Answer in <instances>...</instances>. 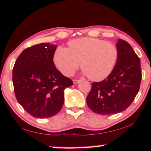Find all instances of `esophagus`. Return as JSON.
<instances>
[{
  "mask_svg": "<svg viewBox=\"0 0 151 151\" xmlns=\"http://www.w3.org/2000/svg\"><path fill=\"white\" fill-rule=\"evenodd\" d=\"M80 82V80H73V83L74 84H77Z\"/></svg>",
  "mask_w": 151,
  "mask_h": 151,
  "instance_id": "34e87169",
  "label": "esophagus"
}]
</instances>
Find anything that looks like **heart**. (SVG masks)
Here are the masks:
<instances>
[{"label": "heart", "mask_w": 151, "mask_h": 151, "mask_svg": "<svg viewBox=\"0 0 151 151\" xmlns=\"http://www.w3.org/2000/svg\"><path fill=\"white\" fill-rule=\"evenodd\" d=\"M69 47H58L53 56L57 67L65 76H71L81 65L83 75L100 81L113 70L119 57L115 45L95 38L83 37L68 42Z\"/></svg>", "instance_id": "1"}]
</instances>
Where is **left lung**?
I'll use <instances>...</instances> for the list:
<instances>
[{
	"mask_svg": "<svg viewBox=\"0 0 151 151\" xmlns=\"http://www.w3.org/2000/svg\"><path fill=\"white\" fill-rule=\"evenodd\" d=\"M119 57L108 77L92 83L86 103L92 111L112 114L126 110L139 91L142 79L140 60L131 46L124 40L116 43Z\"/></svg>",
	"mask_w": 151,
	"mask_h": 151,
	"instance_id": "8db88e82",
	"label": "left lung"
}]
</instances>
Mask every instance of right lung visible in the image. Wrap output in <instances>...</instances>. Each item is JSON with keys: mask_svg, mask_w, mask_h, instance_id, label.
<instances>
[{"mask_svg": "<svg viewBox=\"0 0 151 151\" xmlns=\"http://www.w3.org/2000/svg\"><path fill=\"white\" fill-rule=\"evenodd\" d=\"M57 45L40 43L24 49L14 63L12 82L17 100L30 115L46 119L64 104V91L73 85L53 63Z\"/></svg>", "mask_w": 151, "mask_h": 151, "instance_id": "right-lung-1", "label": "right lung"}]
</instances>
